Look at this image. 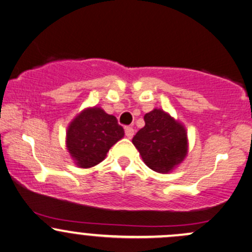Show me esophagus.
<instances>
[{
    "instance_id": "esophagus-1",
    "label": "esophagus",
    "mask_w": 252,
    "mask_h": 252,
    "mask_svg": "<svg viewBox=\"0 0 252 252\" xmlns=\"http://www.w3.org/2000/svg\"><path fill=\"white\" fill-rule=\"evenodd\" d=\"M134 132H135V130L131 128V126H126V136L128 138H131L132 136H134Z\"/></svg>"
}]
</instances>
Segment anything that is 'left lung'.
Instances as JSON below:
<instances>
[{"label":"left lung","mask_w":252,"mask_h":252,"mask_svg":"<svg viewBox=\"0 0 252 252\" xmlns=\"http://www.w3.org/2000/svg\"><path fill=\"white\" fill-rule=\"evenodd\" d=\"M146 126L137 131L132 143L143 162L158 173H169L180 164L189 152L187 131L162 109L144 115Z\"/></svg>","instance_id":"8db88e82"}]
</instances>
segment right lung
I'll return each instance as SVG.
<instances>
[{"label":"right lung","mask_w":252,"mask_h":252,"mask_svg":"<svg viewBox=\"0 0 252 252\" xmlns=\"http://www.w3.org/2000/svg\"><path fill=\"white\" fill-rule=\"evenodd\" d=\"M124 136L117 118L102 108L83 110L68 124L66 147L80 168H90L102 162L109 149Z\"/></svg>","instance_id":"1"}]
</instances>
